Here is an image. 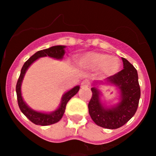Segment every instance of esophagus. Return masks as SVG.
I'll use <instances>...</instances> for the list:
<instances>
[{
  "mask_svg": "<svg viewBox=\"0 0 156 156\" xmlns=\"http://www.w3.org/2000/svg\"><path fill=\"white\" fill-rule=\"evenodd\" d=\"M89 85H90V83H89V81L88 80H83L82 81V83H81V87L82 88H87L89 87Z\"/></svg>",
  "mask_w": 156,
  "mask_h": 156,
  "instance_id": "esophagus-1",
  "label": "esophagus"
}]
</instances>
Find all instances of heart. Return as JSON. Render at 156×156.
Instances as JSON below:
<instances>
[{
  "label": "heart",
  "mask_w": 156,
  "mask_h": 156,
  "mask_svg": "<svg viewBox=\"0 0 156 156\" xmlns=\"http://www.w3.org/2000/svg\"><path fill=\"white\" fill-rule=\"evenodd\" d=\"M78 65L85 69L98 70L103 77H111L119 72L121 63L118 58L108 54L88 52L78 59Z\"/></svg>",
  "instance_id": "b5f03b06"
}]
</instances>
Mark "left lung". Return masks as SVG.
<instances>
[{"label":"left lung","instance_id":"1","mask_svg":"<svg viewBox=\"0 0 156 156\" xmlns=\"http://www.w3.org/2000/svg\"><path fill=\"white\" fill-rule=\"evenodd\" d=\"M123 69L104 81H94L91 88L92 97L88 104L91 119L99 126L117 129L126 123L137 109L140 89L136 69L124 58H122ZM100 84L112 85L120 90V101L117 104L108 106L101 101V92L97 88Z\"/></svg>","mask_w":156,"mask_h":156}]
</instances>
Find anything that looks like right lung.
<instances>
[{
    "label": "right lung",
    "instance_id": "add662e5",
    "mask_svg": "<svg viewBox=\"0 0 156 156\" xmlns=\"http://www.w3.org/2000/svg\"><path fill=\"white\" fill-rule=\"evenodd\" d=\"M65 48L66 46L63 45H58V46L51 47L47 49L39 51L36 52L34 55H32L30 58L27 60L23 65V68L21 69V73L19 76V78L18 80L17 84H16V94H17V100L18 104H19V108L22 111L23 114L36 125H41V126H48V125L54 124L55 122H58L63 116V114L66 110V104L68 103L69 101L73 97L74 95L79 91L80 86L74 87L71 90H68L67 92L62 95L61 99V103L59 105L58 108L51 112H38L31 108L25 102L22 96L21 92V86L23 83L24 76L27 73V69L37 59L42 57H51L58 60H62L63 58L65 53Z\"/></svg>",
    "mask_w": 156,
    "mask_h": 156
}]
</instances>
